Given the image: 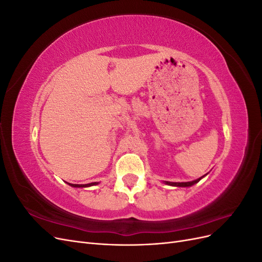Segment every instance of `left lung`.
Here are the masks:
<instances>
[{
	"instance_id": "obj_1",
	"label": "left lung",
	"mask_w": 262,
	"mask_h": 262,
	"mask_svg": "<svg viewBox=\"0 0 262 262\" xmlns=\"http://www.w3.org/2000/svg\"><path fill=\"white\" fill-rule=\"evenodd\" d=\"M203 177H205V175H204V176H202V177H200V178L195 179V180H192V181H187V182H171V181H164V184L168 185V186H172V187H191V186L195 185L196 182H199Z\"/></svg>"
}]
</instances>
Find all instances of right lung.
<instances>
[{
    "mask_svg": "<svg viewBox=\"0 0 262 262\" xmlns=\"http://www.w3.org/2000/svg\"><path fill=\"white\" fill-rule=\"evenodd\" d=\"M67 184L73 188H87V187L96 186V185H98V182H91V184H85V185H74V184H69V182H67Z\"/></svg>",
    "mask_w": 262,
    "mask_h": 262,
    "instance_id": "add662e5",
    "label": "right lung"
}]
</instances>
